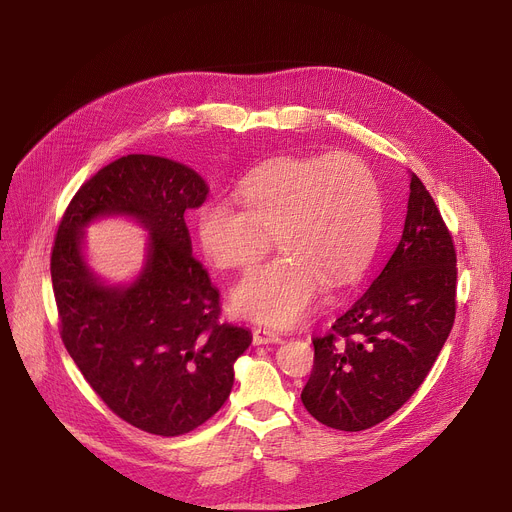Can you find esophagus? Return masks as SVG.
I'll list each match as a JSON object with an SVG mask.
<instances>
[{
	"label": "esophagus",
	"mask_w": 512,
	"mask_h": 512,
	"mask_svg": "<svg viewBox=\"0 0 512 512\" xmlns=\"http://www.w3.org/2000/svg\"><path fill=\"white\" fill-rule=\"evenodd\" d=\"M273 342H281V336L269 328H255L253 330V344L261 346V344H273Z\"/></svg>",
	"instance_id": "34e87169"
}]
</instances>
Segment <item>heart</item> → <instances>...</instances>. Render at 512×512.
I'll return each instance as SVG.
<instances>
[{
  "label": "heart",
  "instance_id": "heart-1",
  "mask_svg": "<svg viewBox=\"0 0 512 512\" xmlns=\"http://www.w3.org/2000/svg\"><path fill=\"white\" fill-rule=\"evenodd\" d=\"M239 200L243 208L206 202L196 233L206 259L221 269H249L277 235L285 255L233 289L235 310L253 320L298 324L324 283L356 281L377 251L381 190L373 170L354 154L279 158L241 184Z\"/></svg>",
  "mask_w": 512,
  "mask_h": 512
}]
</instances>
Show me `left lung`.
Instances as JSON below:
<instances>
[{
	"mask_svg": "<svg viewBox=\"0 0 512 512\" xmlns=\"http://www.w3.org/2000/svg\"><path fill=\"white\" fill-rule=\"evenodd\" d=\"M401 241L391 259L324 336L302 403L340 431L391 417L431 371L456 318V247L423 182L411 174Z\"/></svg>",
	"mask_w": 512,
	"mask_h": 512,
	"instance_id": "obj_1",
	"label": "left lung"
}]
</instances>
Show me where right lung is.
I'll return each instance as SVG.
<instances>
[{"mask_svg": "<svg viewBox=\"0 0 512 512\" xmlns=\"http://www.w3.org/2000/svg\"><path fill=\"white\" fill-rule=\"evenodd\" d=\"M208 186L178 162L131 154L101 168L72 196L58 225L50 275L60 338L101 401L129 425L184 435L231 395L235 360L251 332L221 322V296L192 243L184 212ZM127 213L151 231L149 261L123 288L86 267L82 229L97 215Z\"/></svg>", "mask_w": 512, "mask_h": 512, "instance_id": "add662e5", "label": "right lung"}]
</instances>
